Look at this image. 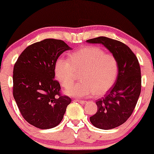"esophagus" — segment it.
Returning <instances> with one entry per match:
<instances>
[{
    "instance_id": "obj_1",
    "label": "esophagus",
    "mask_w": 154,
    "mask_h": 154,
    "mask_svg": "<svg viewBox=\"0 0 154 154\" xmlns=\"http://www.w3.org/2000/svg\"><path fill=\"white\" fill-rule=\"evenodd\" d=\"M78 102L80 103V104H85L86 103V101H84V100H76Z\"/></svg>"
}]
</instances>
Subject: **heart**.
<instances>
[{"label":"heart","instance_id":"1","mask_svg":"<svg viewBox=\"0 0 154 154\" xmlns=\"http://www.w3.org/2000/svg\"><path fill=\"white\" fill-rule=\"evenodd\" d=\"M56 77L64 88H69L81 73V82L67 89L66 94L88 97L102 96L109 91L116 81L119 64L113 54L96 46H87L73 52L70 60L59 58L54 66Z\"/></svg>","mask_w":154,"mask_h":154}]
</instances>
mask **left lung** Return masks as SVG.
Returning a JSON list of instances; mask_svg holds the SVG:
<instances>
[{"label": "left lung", "instance_id": "1", "mask_svg": "<svg viewBox=\"0 0 154 154\" xmlns=\"http://www.w3.org/2000/svg\"><path fill=\"white\" fill-rule=\"evenodd\" d=\"M102 44L116 58L119 72L114 87L102 99L97 100V111L90 118L96 128L113 129L125 123L132 115L141 92V69L130 48L121 42L100 36L86 41Z\"/></svg>", "mask_w": 154, "mask_h": 154}]
</instances>
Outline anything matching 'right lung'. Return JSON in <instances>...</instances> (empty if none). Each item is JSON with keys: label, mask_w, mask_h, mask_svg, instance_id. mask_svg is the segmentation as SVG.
I'll return each instance as SVG.
<instances>
[{"label": "right lung", "mask_w": 154, "mask_h": 154, "mask_svg": "<svg viewBox=\"0 0 154 154\" xmlns=\"http://www.w3.org/2000/svg\"><path fill=\"white\" fill-rule=\"evenodd\" d=\"M71 49L61 40L45 39L28 46L14 66V100L23 118L40 129L58 125L71 102L54 80L57 60Z\"/></svg>", "instance_id": "right-lung-1"}]
</instances>
